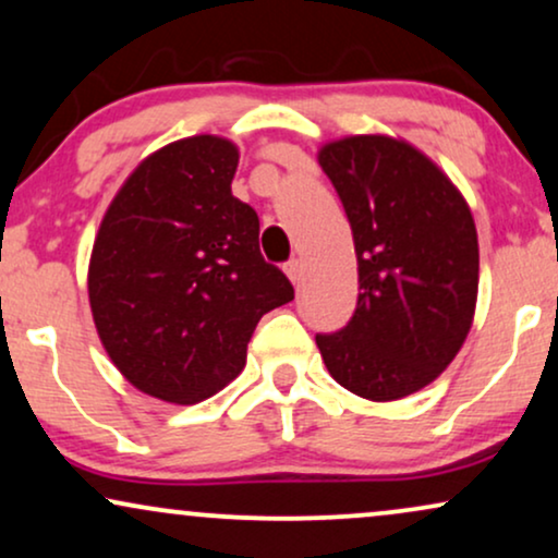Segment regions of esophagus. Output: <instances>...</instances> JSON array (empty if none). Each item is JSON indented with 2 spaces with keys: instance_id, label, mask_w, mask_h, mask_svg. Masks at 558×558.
Masks as SVG:
<instances>
[{
  "instance_id": "esophagus-1",
  "label": "esophagus",
  "mask_w": 558,
  "mask_h": 558,
  "mask_svg": "<svg viewBox=\"0 0 558 558\" xmlns=\"http://www.w3.org/2000/svg\"><path fill=\"white\" fill-rule=\"evenodd\" d=\"M283 270H286L288 278L293 280V283H299V280H301V263H299V259H288Z\"/></svg>"
}]
</instances>
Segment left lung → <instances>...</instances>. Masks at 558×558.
Returning a JSON list of instances; mask_svg holds the SVG:
<instances>
[{
    "mask_svg": "<svg viewBox=\"0 0 558 558\" xmlns=\"http://www.w3.org/2000/svg\"><path fill=\"white\" fill-rule=\"evenodd\" d=\"M319 165L340 195L357 255L355 312L316 335L331 378L393 401L435 380L466 340L478 291L471 210L446 174L389 136L327 144Z\"/></svg>",
    "mask_w": 558,
    "mask_h": 558,
    "instance_id": "1",
    "label": "left lung"
}]
</instances>
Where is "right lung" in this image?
<instances>
[{"label": "right lung", "instance_id": "add662e5", "mask_svg": "<svg viewBox=\"0 0 558 558\" xmlns=\"http://www.w3.org/2000/svg\"><path fill=\"white\" fill-rule=\"evenodd\" d=\"M227 138L174 141L110 203L89 259V306L110 361L149 397L195 404L239 376L267 312L293 301L259 252L255 208L231 195Z\"/></svg>", "mask_w": 558, "mask_h": 558}]
</instances>
